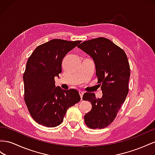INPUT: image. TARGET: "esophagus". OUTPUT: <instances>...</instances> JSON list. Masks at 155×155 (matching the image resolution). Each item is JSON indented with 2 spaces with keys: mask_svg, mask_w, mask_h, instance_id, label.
I'll return each mask as SVG.
<instances>
[{
  "mask_svg": "<svg viewBox=\"0 0 155 155\" xmlns=\"http://www.w3.org/2000/svg\"><path fill=\"white\" fill-rule=\"evenodd\" d=\"M84 92L83 91H79V94H80L81 95V100H82V96L84 95Z\"/></svg>",
  "mask_w": 155,
  "mask_h": 155,
  "instance_id": "1",
  "label": "esophagus"
}]
</instances>
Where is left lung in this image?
Returning a JSON list of instances; mask_svg holds the SVG:
<instances>
[{
  "mask_svg": "<svg viewBox=\"0 0 155 155\" xmlns=\"http://www.w3.org/2000/svg\"><path fill=\"white\" fill-rule=\"evenodd\" d=\"M77 47L94 60L103 92L100 99L94 93L84 94L82 99L92 105L91 111L84 116V121L90 129H104L116 117L129 93L130 73L127 56L124 51L105 38L85 41Z\"/></svg>",
  "mask_w": 155,
  "mask_h": 155,
  "instance_id": "left-lung-1",
  "label": "left lung"
}]
</instances>
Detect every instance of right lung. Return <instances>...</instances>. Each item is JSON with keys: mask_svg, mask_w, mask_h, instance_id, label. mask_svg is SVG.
Here are the masks:
<instances>
[{"mask_svg": "<svg viewBox=\"0 0 155 155\" xmlns=\"http://www.w3.org/2000/svg\"><path fill=\"white\" fill-rule=\"evenodd\" d=\"M81 41L54 39L39 45L28 59L23 74L25 101L31 116L39 125L55 127L67 110L81 101L78 91L56 87L63 58Z\"/></svg>", "mask_w": 155, "mask_h": 155, "instance_id": "1", "label": "right lung"}]
</instances>
